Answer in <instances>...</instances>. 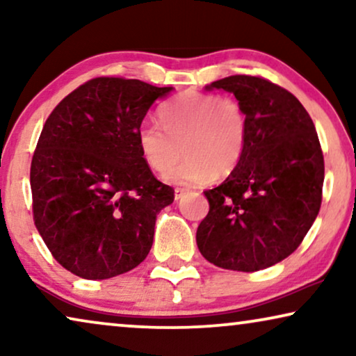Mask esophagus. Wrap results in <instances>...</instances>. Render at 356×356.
<instances>
[{
	"label": "esophagus",
	"mask_w": 356,
	"mask_h": 356,
	"mask_svg": "<svg viewBox=\"0 0 356 356\" xmlns=\"http://www.w3.org/2000/svg\"><path fill=\"white\" fill-rule=\"evenodd\" d=\"M184 194H186V189H183V188L175 189V201H179V199H181Z\"/></svg>",
	"instance_id": "esophagus-1"
}]
</instances>
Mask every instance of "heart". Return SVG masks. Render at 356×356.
Returning a JSON list of instances; mask_svg holds the SVG:
<instances>
[{"mask_svg": "<svg viewBox=\"0 0 356 356\" xmlns=\"http://www.w3.org/2000/svg\"><path fill=\"white\" fill-rule=\"evenodd\" d=\"M160 120L162 124L145 120L138 128V145L145 163L160 172L177 161L183 149L187 154L184 163L166 168L165 181L202 184L216 175L227 177L240 163L248 124L238 102L184 92L163 105Z\"/></svg>", "mask_w": 356, "mask_h": 356, "instance_id": "1", "label": "heart"}]
</instances>
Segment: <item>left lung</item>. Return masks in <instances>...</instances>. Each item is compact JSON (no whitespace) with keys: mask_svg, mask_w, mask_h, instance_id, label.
<instances>
[{"mask_svg":"<svg viewBox=\"0 0 356 356\" xmlns=\"http://www.w3.org/2000/svg\"><path fill=\"white\" fill-rule=\"evenodd\" d=\"M236 97L248 134L238 167L209 189L196 243L213 266L254 272L289 257L318 217L324 157L313 120L289 90L256 76L206 86Z\"/></svg>","mask_w":356,"mask_h":356,"instance_id":"8db88e82","label":"left lung"}]
</instances>
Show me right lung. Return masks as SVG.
<instances>
[{
	"mask_svg": "<svg viewBox=\"0 0 356 356\" xmlns=\"http://www.w3.org/2000/svg\"><path fill=\"white\" fill-rule=\"evenodd\" d=\"M172 90L97 77L48 116L31 167L33 220L53 257L74 275L111 279L147 257L155 220L175 191L145 163L138 128Z\"/></svg>",
	"mask_w": 356,
	"mask_h": 356,
	"instance_id": "right-lung-1",
	"label": "right lung"
}]
</instances>
